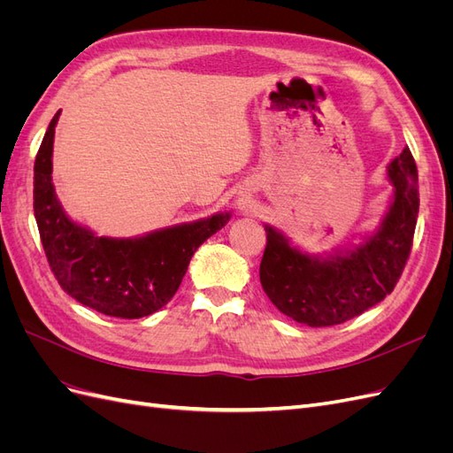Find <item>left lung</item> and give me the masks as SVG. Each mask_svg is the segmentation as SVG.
Listing matches in <instances>:
<instances>
[{
    "mask_svg": "<svg viewBox=\"0 0 453 453\" xmlns=\"http://www.w3.org/2000/svg\"><path fill=\"white\" fill-rule=\"evenodd\" d=\"M389 177L395 196L378 234L344 255L311 258L265 226L260 283L287 318L308 326H333L357 318L391 295L412 250L419 210L418 168L408 147L391 162Z\"/></svg>",
    "mask_w": 453,
    "mask_h": 453,
    "instance_id": "obj_1",
    "label": "left lung"
}]
</instances>
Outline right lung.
<instances>
[{"instance_id":"obj_1","label":"right lung","mask_w":453,"mask_h":453,"mask_svg":"<svg viewBox=\"0 0 453 453\" xmlns=\"http://www.w3.org/2000/svg\"><path fill=\"white\" fill-rule=\"evenodd\" d=\"M60 111L50 125L34 164V213L49 266L62 289L104 315L138 319L170 303L180 289L190 257L230 215L153 232L143 238H98L72 223L52 187V142Z\"/></svg>"}]
</instances>
